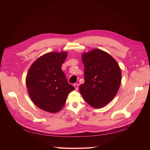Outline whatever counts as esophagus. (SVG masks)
Returning <instances> with one entry per match:
<instances>
[{"label":"esophagus","mask_w":150,"mask_h":150,"mask_svg":"<svg viewBox=\"0 0 150 150\" xmlns=\"http://www.w3.org/2000/svg\"><path fill=\"white\" fill-rule=\"evenodd\" d=\"M74 87L75 88V90H76V91L78 90V84H74Z\"/></svg>","instance_id":"1"}]
</instances>
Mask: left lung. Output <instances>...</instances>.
<instances>
[{"instance_id": "left-lung-1", "label": "left lung", "mask_w": 150, "mask_h": 150, "mask_svg": "<svg viewBox=\"0 0 150 150\" xmlns=\"http://www.w3.org/2000/svg\"><path fill=\"white\" fill-rule=\"evenodd\" d=\"M84 83L79 86L82 97L90 106L101 108L110 103L118 91L121 71L110 54L94 49L82 54Z\"/></svg>"}]
</instances>
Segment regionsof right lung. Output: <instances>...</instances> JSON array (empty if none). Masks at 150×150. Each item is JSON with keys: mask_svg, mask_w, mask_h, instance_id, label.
<instances>
[{"mask_svg": "<svg viewBox=\"0 0 150 150\" xmlns=\"http://www.w3.org/2000/svg\"><path fill=\"white\" fill-rule=\"evenodd\" d=\"M67 52H48L37 59L26 76V86L33 102L51 113L61 111L75 88L67 82L61 66Z\"/></svg>", "mask_w": 150, "mask_h": 150, "instance_id": "add662e5", "label": "right lung"}]
</instances>
